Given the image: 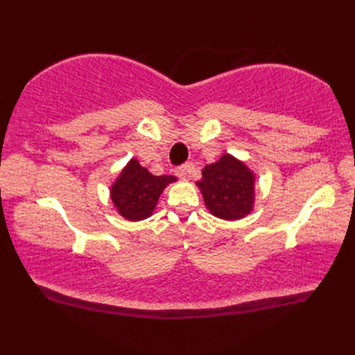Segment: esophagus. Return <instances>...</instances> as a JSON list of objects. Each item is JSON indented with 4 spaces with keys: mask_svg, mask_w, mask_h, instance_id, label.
<instances>
[{
    "mask_svg": "<svg viewBox=\"0 0 355 355\" xmlns=\"http://www.w3.org/2000/svg\"><path fill=\"white\" fill-rule=\"evenodd\" d=\"M191 171H192V164L186 163L183 166H180V168H177L175 173H177V177H180V178H187V175H189Z\"/></svg>",
    "mask_w": 355,
    "mask_h": 355,
    "instance_id": "1",
    "label": "esophagus"
}]
</instances>
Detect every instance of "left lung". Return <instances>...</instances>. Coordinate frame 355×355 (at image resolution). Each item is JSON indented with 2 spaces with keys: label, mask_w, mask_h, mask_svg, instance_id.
<instances>
[{
  "label": "left lung",
  "mask_w": 355,
  "mask_h": 355,
  "mask_svg": "<svg viewBox=\"0 0 355 355\" xmlns=\"http://www.w3.org/2000/svg\"><path fill=\"white\" fill-rule=\"evenodd\" d=\"M197 183L210 214L235 221L247 216L254 205V173L230 154L202 169Z\"/></svg>",
  "instance_id": "obj_1"
}]
</instances>
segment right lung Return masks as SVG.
Segmentation results:
<instances>
[{
    "instance_id": "right-lung-1",
    "label": "right lung",
    "mask_w": 355,
    "mask_h": 355,
    "mask_svg": "<svg viewBox=\"0 0 355 355\" xmlns=\"http://www.w3.org/2000/svg\"><path fill=\"white\" fill-rule=\"evenodd\" d=\"M173 182H177L175 177L153 175L135 158H131L111 186V200L126 220H145L153 215L164 187Z\"/></svg>"
}]
</instances>
